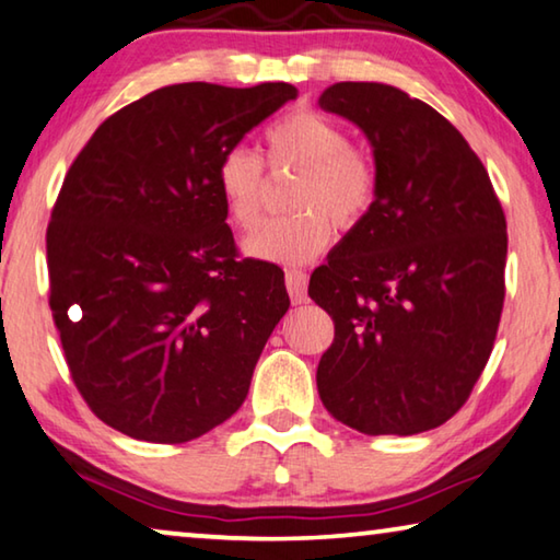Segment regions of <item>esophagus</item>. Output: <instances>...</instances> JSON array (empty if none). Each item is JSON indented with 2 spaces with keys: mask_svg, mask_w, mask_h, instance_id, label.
I'll list each match as a JSON object with an SVG mask.
<instances>
[{
  "mask_svg": "<svg viewBox=\"0 0 560 560\" xmlns=\"http://www.w3.org/2000/svg\"><path fill=\"white\" fill-rule=\"evenodd\" d=\"M306 287H308V277L304 271L299 269H291L287 271V289H289V296L294 304H306Z\"/></svg>",
  "mask_w": 560,
  "mask_h": 560,
  "instance_id": "esophagus-1",
  "label": "esophagus"
}]
</instances>
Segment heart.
Returning a JSON list of instances; mask_svg holds the SVG:
<instances>
[{
    "mask_svg": "<svg viewBox=\"0 0 560 560\" xmlns=\"http://www.w3.org/2000/svg\"><path fill=\"white\" fill-rule=\"evenodd\" d=\"M266 159L273 172H301L291 209L294 217L269 219L244 242L252 259L299 266L312 261L334 238L336 226L351 229L376 199V172L351 149L346 129L318 112H291L266 129ZM214 184L226 217L238 229L259 221L264 164L252 149L232 147L219 156Z\"/></svg>",
    "mask_w": 560,
    "mask_h": 560,
    "instance_id": "1",
    "label": "heart"
}]
</instances>
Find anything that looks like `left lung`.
I'll use <instances>...</instances> for the list:
<instances>
[{"label":"left lung","mask_w":560,"mask_h":560,"mask_svg":"<svg viewBox=\"0 0 560 560\" xmlns=\"http://www.w3.org/2000/svg\"><path fill=\"white\" fill-rule=\"evenodd\" d=\"M324 112L363 131L376 199L326 256L308 296L334 318L318 361L326 411L369 436H413L466 404L491 357L509 236L481 159L421 100L339 82Z\"/></svg>","instance_id":"8db88e82"}]
</instances>
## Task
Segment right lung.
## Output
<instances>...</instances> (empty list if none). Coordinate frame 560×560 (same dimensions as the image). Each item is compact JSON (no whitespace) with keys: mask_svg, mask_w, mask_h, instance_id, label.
<instances>
[{"mask_svg":"<svg viewBox=\"0 0 560 560\" xmlns=\"http://www.w3.org/2000/svg\"><path fill=\"white\" fill-rule=\"evenodd\" d=\"M296 94L162 86L69 166L47 229L49 306L79 394L112 429L184 443L244 404L289 294L279 266L236 259L214 172Z\"/></svg>","mask_w":560,"mask_h":560,"instance_id":"1","label":"right lung"}]
</instances>
